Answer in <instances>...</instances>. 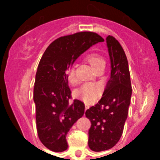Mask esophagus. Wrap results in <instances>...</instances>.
<instances>
[{
	"label": "esophagus",
	"instance_id": "esophagus-1",
	"mask_svg": "<svg viewBox=\"0 0 160 160\" xmlns=\"http://www.w3.org/2000/svg\"><path fill=\"white\" fill-rule=\"evenodd\" d=\"M88 108H89V105H88V104H85V109H86V110H87V109H88Z\"/></svg>",
	"mask_w": 160,
	"mask_h": 160
}]
</instances>
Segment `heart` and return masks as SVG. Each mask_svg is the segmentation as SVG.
Wrapping results in <instances>:
<instances>
[{
    "label": "heart",
    "mask_w": 160,
    "mask_h": 160,
    "mask_svg": "<svg viewBox=\"0 0 160 160\" xmlns=\"http://www.w3.org/2000/svg\"><path fill=\"white\" fill-rule=\"evenodd\" d=\"M86 59L89 62L90 67L94 70L105 65L104 59L98 53H89L87 55ZM67 78L70 83H72L74 82L75 73H74V70L72 69H70L67 72ZM101 92H102V88L101 85L98 84V83H86L82 85L76 91L75 94L77 98L90 104V103H93L97 101V99L101 94Z\"/></svg>",
    "instance_id": "b5f03b06"
}]
</instances>
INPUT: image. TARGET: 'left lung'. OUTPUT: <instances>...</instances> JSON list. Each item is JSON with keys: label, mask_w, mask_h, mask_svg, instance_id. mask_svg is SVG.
Instances as JSON below:
<instances>
[{"label": "left lung", "mask_w": 160, "mask_h": 160, "mask_svg": "<svg viewBox=\"0 0 160 160\" xmlns=\"http://www.w3.org/2000/svg\"><path fill=\"white\" fill-rule=\"evenodd\" d=\"M106 40L111 59V78L101 99L85 112L91 122L88 146L94 152L110 149L121 138L132 90L128 59L123 48L111 35Z\"/></svg>", "instance_id": "1"}]
</instances>
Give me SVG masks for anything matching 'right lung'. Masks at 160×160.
Segmentation results:
<instances>
[{
  "label": "right lung",
  "instance_id": "obj_1",
  "mask_svg": "<svg viewBox=\"0 0 160 160\" xmlns=\"http://www.w3.org/2000/svg\"><path fill=\"white\" fill-rule=\"evenodd\" d=\"M104 38L92 32H80L58 38L42 56L35 75L33 99L38 136L46 148L63 152L68 148L67 132L83 115L85 106L74 100L69 104L71 91L67 71L79 56Z\"/></svg>",
  "mask_w": 160,
  "mask_h": 160
}]
</instances>
